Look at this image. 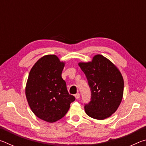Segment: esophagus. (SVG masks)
Returning <instances> with one entry per match:
<instances>
[{
  "instance_id": "34e87169",
  "label": "esophagus",
  "mask_w": 146,
  "mask_h": 146,
  "mask_svg": "<svg viewBox=\"0 0 146 146\" xmlns=\"http://www.w3.org/2000/svg\"><path fill=\"white\" fill-rule=\"evenodd\" d=\"M75 97L76 98V99H78L79 98H80V93H76L75 95Z\"/></svg>"
}]
</instances>
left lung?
Instances as JSON below:
<instances>
[{"label": "left lung", "instance_id": "8db88e82", "mask_svg": "<svg viewBox=\"0 0 146 146\" xmlns=\"http://www.w3.org/2000/svg\"><path fill=\"white\" fill-rule=\"evenodd\" d=\"M90 88L91 100L85 104L89 117L104 120L117 110L122 100L123 79L118 69L108 58L97 55L91 62L78 63Z\"/></svg>", "mask_w": 146, "mask_h": 146}]
</instances>
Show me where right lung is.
<instances>
[{
    "label": "right lung",
    "mask_w": 146,
    "mask_h": 146,
    "mask_svg": "<svg viewBox=\"0 0 146 146\" xmlns=\"http://www.w3.org/2000/svg\"><path fill=\"white\" fill-rule=\"evenodd\" d=\"M65 64L55 55L42 56L29 72L26 96L29 107L38 118L55 122L64 117L75 101L62 78Z\"/></svg>",
    "instance_id": "right-lung-1"
}]
</instances>
